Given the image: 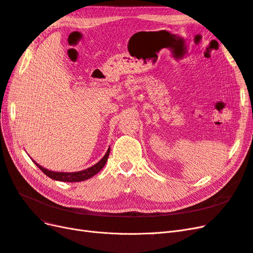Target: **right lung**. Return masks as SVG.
Instances as JSON below:
<instances>
[{"label": "right lung", "mask_w": 253, "mask_h": 253, "mask_svg": "<svg viewBox=\"0 0 253 253\" xmlns=\"http://www.w3.org/2000/svg\"><path fill=\"white\" fill-rule=\"evenodd\" d=\"M110 151H111V149L109 148L108 151H106V153H105V155L100 160H99L96 165L87 168V169H85V170L78 171V172H56V171L47 170V169H45V168H43L42 166H40L39 164H37L34 159H32V160L45 175L48 176L49 178H51L53 180H59V181H64V182H78V181H83V180H86L90 177H93L94 175H96L99 171H100L104 167V165L106 164V162H108Z\"/></svg>", "instance_id": "1"}]
</instances>
